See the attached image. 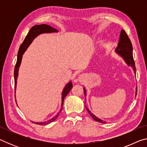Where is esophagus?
<instances>
[{
    "instance_id": "obj_1",
    "label": "esophagus",
    "mask_w": 147,
    "mask_h": 147,
    "mask_svg": "<svg viewBox=\"0 0 147 147\" xmlns=\"http://www.w3.org/2000/svg\"><path fill=\"white\" fill-rule=\"evenodd\" d=\"M85 78H86V75H85V74H80V75L78 77V80L79 82L84 81V80H85Z\"/></svg>"
}]
</instances>
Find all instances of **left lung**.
Masks as SVG:
<instances>
[{
	"instance_id": "left-lung-1",
	"label": "left lung",
	"mask_w": 147,
	"mask_h": 147,
	"mask_svg": "<svg viewBox=\"0 0 147 147\" xmlns=\"http://www.w3.org/2000/svg\"><path fill=\"white\" fill-rule=\"evenodd\" d=\"M115 53L118 54V55L120 56L121 58L125 61V63L127 64L128 66H130L131 68L133 69V71L134 73H136V69L135 66V62L133 58V48H132V45H131V41L129 39L128 35L126 34L125 31L124 30H121L120 36H119V43L117 45V47H116L115 50ZM84 91L85 96H86V89L84 88ZM137 94V88H136V96ZM86 105V103H85ZM87 111H88L92 118H93L94 121L99 122V123H105L106 122L104 121L102 119L98 118L97 117L94 115L93 113H91V111L87 108L86 106Z\"/></svg>"
}]
</instances>
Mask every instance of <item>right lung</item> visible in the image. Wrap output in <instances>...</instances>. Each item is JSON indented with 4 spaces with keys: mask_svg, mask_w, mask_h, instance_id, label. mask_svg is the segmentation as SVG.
I'll use <instances>...</instances> for the list:
<instances>
[{
    "mask_svg": "<svg viewBox=\"0 0 147 147\" xmlns=\"http://www.w3.org/2000/svg\"><path fill=\"white\" fill-rule=\"evenodd\" d=\"M58 30L56 28H53L49 25H47L45 24H36V25L32 27V28L30 30L28 34L26 36L25 39L22 43L21 45L20 46L18 54H17V63L15 67V70H14V78H15V93L16 92V88H17V80L18 78V74H19V69L21 65L22 58H23V55L24 53V52L26 51V49H28V47L30 46V45L32 43V42L33 41L34 39L36 38L37 36H38L39 35L45 34V33H52V32H58ZM73 88V84H72L71 81H69V82L66 84L65 88H63V91L61 93V109L59 110V112L56 114V115L49 120L44 122H34L32 121V123H36L37 124H39V125H46V124H49L50 123H53L58 117L59 115V113L61 111L62 108H63V100L65 96L67 95V94L69 93L71 89ZM17 102V101H16ZM17 104V102H16Z\"/></svg>",
    "mask_w": 147,
    "mask_h": 147,
    "instance_id": "right-lung-1",
    "label": "right lung"
}]
</instances>
